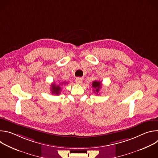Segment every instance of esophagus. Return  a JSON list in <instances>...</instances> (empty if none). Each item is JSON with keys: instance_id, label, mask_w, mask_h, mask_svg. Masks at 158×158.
<instances>
[{"instance_id": "34e87169", "label": "esophagus", "mask_w": 158, "mask_h": 158, "mask_svg": "<svg viewBox=\"0 0 158 158\" xmlns=\"http://www.w3.org/2000/svg\"><path fill=\"white\" fill-rule=\"evenodd\" d=\"M75 82L76 84H79L81 83L82 82V79L81 77H77L76 79H75Z\"/></svg>"}]
</instances>
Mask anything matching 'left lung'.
<instances>
[{
  "label": "left lung",
  "instance_id": "8db88e82",
  "mask_svg": "<svg viewBox=\"0 0 158 158\" xmlns=\"http://www.w3.org/2000/svg\"><path fill=\"white\" fill-rule=\"evenodd\" d=\"M101 85H102V84L100 81H93L92 86L95 89V90H94V92L98 94L101 87Z\"/></svg>",
  "mask_w": 158,
  "mask_h": 158
}]
</instances>
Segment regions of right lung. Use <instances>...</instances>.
<instances>
[{"instance_id": "right-lung-1", "label": "right lung", "mask_w": 158, "mask_h": 158, "mask_svg": "<svg viewBox=\"0 0 158 158\" xmlns=\"http://www.w3.org/2000/svg\"><path fill=\"white\" fill-rule=\"evenodd\" d=\"M64 83V82H63ZM64 84H67V82H64ZM51 91L52 94H54L55 95H59L61 91V87H60L59 85H56L55 83H53L51 84Z\"/></svg>"}]
</instances>
